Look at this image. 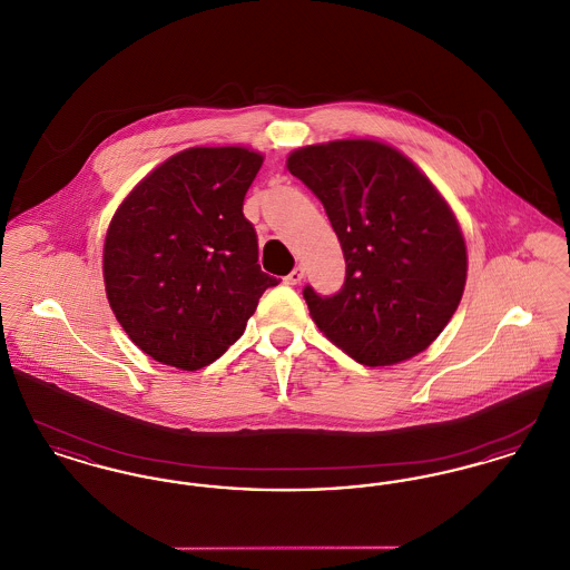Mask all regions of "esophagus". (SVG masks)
I'll use <instances>...</instances> for the list:
<instances>
[{
  "label": "esophagus",
  "mask_w": 570,
  "mask_h": 570,
  "mask_svg": "<svg viewBox=\"0 0 570 570\" xmlns=\"http://www.w3.org/2000/svg\"><path fill=\"white\" fill-rule=\"evenodd\" d=\"M303 277H305V269H303V267H295L293 272L284 277V282H286L288 286H297V284H301Z\"/></svg>",
  "instance_id": "34e87169"
}]
</instances>
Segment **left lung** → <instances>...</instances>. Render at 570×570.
Segmentation results:
<instances>
[{
    "instance_id": "8db88e82",
    "label": "left lung",
    "mask_w": 570,
    "mask_h": 570,
    "mask_svg": "<svg viewBox=\"0 0 570 570\" xmlns=\"http://www.w3.org/2000/svg\"><path fill=\"white\" fill-rule=\"evenodd\" d=\"M288 170L323 203L346 261L340 293L303 288L314 323L370 367L423 353L453 318L468 272L460 224L434 184L372 138L301 147Z\"/></svg>"
}]
</instances>
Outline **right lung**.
I'll list each match as a JSON object with an SVG mask.
<instances>
[{"label":"right lung","instance_id":"right-lung-1","mask_svg":"<svg viewBox=\"0 0 570 570\" xmlns=\"http://www.w3.org/2000/svg\"><path fill=\"white\" fill-rule=\"evenodd\" d=\"M263 156L245 147H191L154 168L110 219L105 286L136 346L194 372L242 335L277 279L261 272L245 191Z\"/></svg>","mask_w":570,"mask_h":570}]
</instances>
